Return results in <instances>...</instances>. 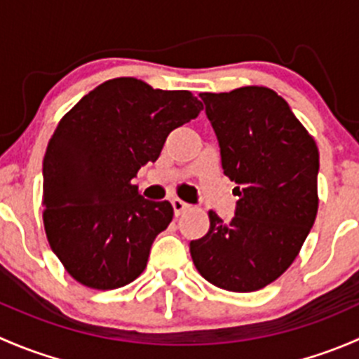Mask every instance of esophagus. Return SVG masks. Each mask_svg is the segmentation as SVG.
I'll return each instance as SVG.
<instances>
[{
  "mask_svg": "<svg viewBox=\"0 0 359 359\" xmlns=\"http://www.w3.org/2000/svg\"><path fill=\"white\" fill-rule=\"evenodd\" d=\"M172 205H173V210H175V215H177V217H179L180 213L184 212V210L189 208V203L182 201V200H180V198H173Z\"/></svg>",
  "mask_w": 359,
  "mask_h": 359,
  "instance_id": "1",
  "label": "esophagus"
}]
</instances>
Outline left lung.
I'll use <instances>...</instances> for the list:
<instances>
[{
    "label": "left lung",
    "mask_w": 359,
    "mask_h": 359,
    "mask_svg": "<svg viewBox=\"0 0 359 359\" xmlns=\"http://www.w3.org/2000/svg\"><path fill=\"white\" fill-rule=\"evenodd\" d=\"M217 133L224 175L240 196L224 222L191 241L206 281L229 292H255L281 276L299 255L318 213L320 153L287 100L267 86L200 93Z\"/></svg>",
    "instance_id": "1"
}]
</instances>
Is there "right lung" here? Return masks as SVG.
Segmentation results:
<instances>
[{
  "instance_id": "obj_1",
  "label": "right lung",
  "mask_w": 359,
  "mask_h": 359,
  "mask_svg": "<svg viewBox=\"0 0 359 359\" xmlns=\"http://www.w3.org/2000/svg\"><path fill=\"white\" fill-rule=\"evenodd\" d=\"M201 109L187 90L114 78L62 116L43 159V224L78 283L114 290L144 273L173 206L144 200L132 179L156 161L168 133Z\"/></svg>"
}]
</instances>
